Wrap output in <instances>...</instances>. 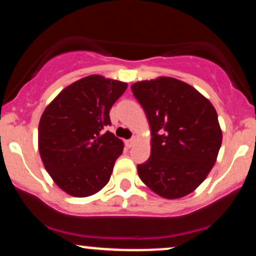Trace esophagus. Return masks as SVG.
Instances as JSON below:
<instances>
[{
    "mask_svg": "<svg viewBox=\"0 0 256 256\" xmlns=\"http://www.w3.org/2000/svg\"><path fill=\"white\" fill-rule=\"evenodd\" d=\"M134 143H136V138H131V140H125V144L128 146V148H131L132 146L134 144Z\"/></svg>",
    "mask_w": 256,
    "mask_h": 256,
    "instance_id": "1",
    "label": "esophagus"
}]
</instances>
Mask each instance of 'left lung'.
Segmentation results:
<instances>
[{
  "label": "left lung",
  "mask_w": 256,
  "mask_h": 256,
  "mask_svg": "<svg viewBox=\"0 0 256 256\" xmlns=\"http://www.w3.org/2000/svg\"><path fill=\"white\" fill-rule=\"evenodd\" d=\"M152 130V152L137 165L140 180L165 198L192 192L216 162L222 130L214 107L192 85L170 77L134 83Z\"/></svg>",
  "instance_id": "8db88e82"
}]
</instances>
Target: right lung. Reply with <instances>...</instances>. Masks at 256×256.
<instances>
[{
    "label": "right lung",
    "mask_w": 256,
    "mask_h": 256,
    "mask_svg": "<svg viewBox=\"0 0 256 256\" xmlns=\"http://www.w3.org/2000/svg\"><path fill=\"white\" fill-rule=\"evenodd\" d=\"M128 84L89 76L64 89L43 112L38 148L58 188L76 198L94 195L110 180L124 144L110 131V110Z\"/></svg>",
    "instance_id": "right-lung-1"
}]
</instances>
